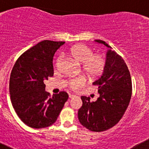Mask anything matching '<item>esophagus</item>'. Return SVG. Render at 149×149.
<instances>
[{"mask_svg": "<svg viewBox=\"0 0 149 149\" xmlns=\"http://www.w3.org/2000/svg\"><path fill=\"white\" fill-rule=\"evenodd\" d=\"M75 96H76V95H71V94H69V98H73V97H74Z\"/></svg>", "mask_w": 149, "mask_h": 149, "instance_id": "34e87169", "label": "esophagus"}]
</instances>
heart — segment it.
<instances>
[{
	"label": "heart",
	"mask_w": 149,
	"mask_h": 149,
	"mask_svg": "<svg viewBox=\"0 0 149 149\" xmlns=\"http://www.w3.org/2000/svg\"><path fill=\"white\" fill-rule=\"evenodd\" d=\"M68 54L79 63H82V69L90 77L99 76L103 71L106 59L102 54H93V51L88 46L78 44L73 45L68 51ZM61 58H57L56 66H59ZM84 78H76L69 81V86L76 89L84 83Z\"/></svg>",
	"instance_id": "obj_1"
}]
</instances>
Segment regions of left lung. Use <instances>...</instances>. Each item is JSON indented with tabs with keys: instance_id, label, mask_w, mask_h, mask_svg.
I'll list each match as a JSON object with an SVG mask.
<instances>
[{
	"instance_id": "obj_1",
	"label": "left lung",
	"mask_w": 149,
	"mask_h": 149,
	"mask_svg": "<svg viewBox=\"0 0 149 149\" xmlns=\"http://www.w3.org/2000/svg\"><path fill=\"white\" fill-rule=\"evenodd\" d=\"M95 42L109 48L103 72L92 83L98 86L100 97L91 102L90 97L82 96L83 105L78 116L80 123L87 129L102 132L113 127L124 115L132 96V80L123 59L104 40Z\"/></svg>"
}]
</instances>
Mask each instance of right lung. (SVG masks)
I'll use <instances>...</instances> for the list:
<instances>
[{"label": "right lung", "instance_id": "right-lung-1", "mask_svg": "<svg viewBox=\"0 0 149 149\" xmlns=\"http://www.w3.org/2000/svg\"><path fill=\"white\" fill-rule=\"evenodd\" d=\"M65 42L42 40L22 54L12 70L10 95L21 120L32 128L50 126L69 98L66 92L52 97L45 91L44 80L54 74L53 57Z\"/></svg>", "mask_w": 149, "mask_h": 149}]
</instances>
